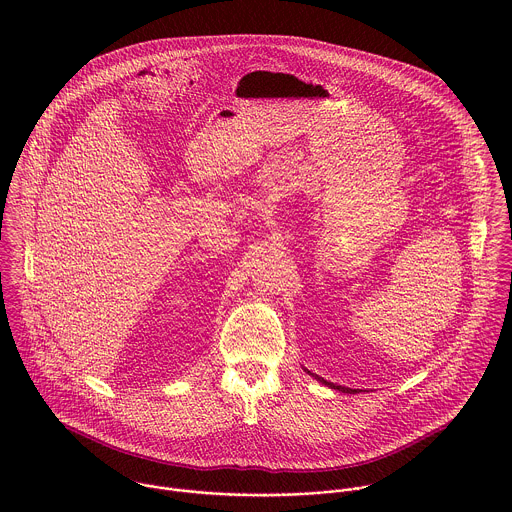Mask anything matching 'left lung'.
<instances>
[{"instance_id": "left-lung-1", "label": "left lung", "mask_w": 512, "mask_h": 512, "mask_svg": "<svg viewBox=\"0 0 512 512\" xmlns=\"http://www.w3.org/2000/svg\"><path fill=\"white\" fill-rule=\"evenodd\" d=\"M319 382H323V384H327V386H331V388H337V390H341V392H347V394L357 392V390H351V388H345V386H335V384H331V382H327V380H323V378H319Z\"/></svg>"}]
</instances>
